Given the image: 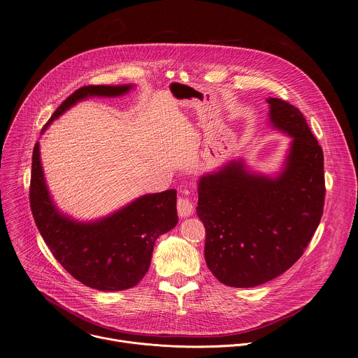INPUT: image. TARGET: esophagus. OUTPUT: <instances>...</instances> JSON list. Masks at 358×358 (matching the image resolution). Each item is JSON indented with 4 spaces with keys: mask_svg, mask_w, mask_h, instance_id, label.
<instances>
[{
    "mask_svg": "<svg viewBox=\"0 0 358 358\" xmlns=\"http://www.w3.org/2000/svg\"><path fill=\"white\" fill-rule=\"evenodd\" d=\"M182 196H180L177 199V211L180 217H189L194 213V206H192V201L188 198L189 191L184 189L182 191Z\"/></svg>",
    "mask_w": 358,
    "mask_h": 358,
    "instance_id": "34e87169",
    "label": "esophagus"
}]
</instances>
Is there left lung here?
I'll use <instances>...</instances> for the list:
<instances>
[{
    "label": "left lung",
    "instance_id": "1",
    "mask_svg": "<svg viewBox=\"0 0 358 358\" xmlns=\"http://www.w3.org/2000/svg\"><path fill=\"white\" fill-rule=\"evenodd\" d=\"M269 120L292 137L275 178L232 162L198 182L196 215L206 227V261L232 287H253L286 272L308 248L324 207L323 150L301 112L266 99Z\"/></svg>",
    "mask_w": 358,
    "mask_h": 358
}]
</instances>
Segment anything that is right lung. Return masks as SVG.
<instances>
[{
  "label": "right lung",
  "mask_w": 358,
  "mask_h": 358,
  "mask_svg": "<svg viewBox=\"0 0 358 358\" xmlns=\"http://www.w3.org/2000/svg\"><path fill=\"white\" fill-rule=\"evenodd\" d=\"M131 87L83 86L62 101L46 126L79 100L89 96L115 97ZM29 202L35 224L55 259L76 280L101 292L136 286L148 271L156 239L173 229L178 221L176 189L143 195L94 222L71 220L58 211L49 195L39 159V143L32 152Z\"/></svg>",
  "instance_id": "add662e5"
}]
</instances>
